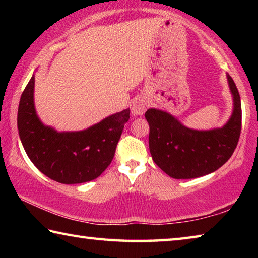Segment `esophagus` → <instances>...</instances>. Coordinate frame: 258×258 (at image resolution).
I'll use <instances>...</instances> for the list:
<instances>
[{
  "label": "esophagus",
  "mask_w": 258,
  "mask_h": 258,
  "mask_svg": "<svg viewBox=\"0 0 258 258\" xmlns=\"http://www.w3.org/2000/svg\"><path fill=\"white\" fill-rule=\"evenodd\" d=\"M149 102L148 100L143 97H138L133 100L132 104H131V112L133 116H142L146 112Z\"/></svg>",
  "instance_id": "esophagus-1"
}]
</instances>
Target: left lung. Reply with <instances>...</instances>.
I'll return each instance as SVG.
<instances>
[{"label": "left lung", "mask_w": 258, "mask_h": 258, "mask_svg": "<svg viewBox=\"0 0 258 258\" xmlns=\"http://www.w3.org/2000/svg\"><path fill=\"white\" fill-rule=\"evenodd\" d=\"M233 111L223 127L197 131L186 127L171 113L148 109L149 149L159 168L173 178H195L215 172L232 156L241 132V102L229 74Z\"/></svg>", "instance_id": "1"}]
</instances>
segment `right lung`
Listing matches in <instances>:
<instances>
[{
  "instance_id": "obj_1",
  "label": "right lung",
  "mask_w": 258,
  "mask_h": 258,
  "mask_svg": "<svg viewBox=\"0 0 258 258\" xmlns=\"http://www.w3.org/2000/svg\"><path fill=\"white\" fill-rule=\"evenodd\" d=\"M34 75L21 94L18 108L19 137L32 163L51 180L63 184L92 181L115 156L130 109L107 117L77 132H58L38 118L34 106Z\"/></svg>"
}]
</instances>
